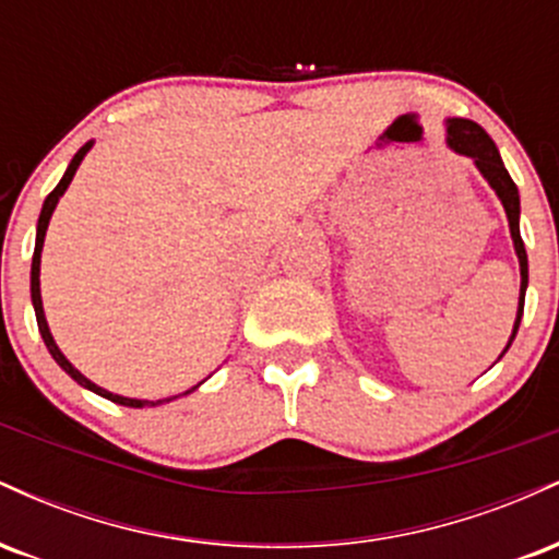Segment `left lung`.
<instances>
[{
    "instance_id": "obj_1",
    "label": "left lung",
    "mask_w": 559,
    "mask_h": 559,
    "mask_svg": "<svg viewBox=\"0 0 559 559\" xmlns=\"http://www.w3.org/2000/svg\"><path fill=\"white\" fill-rule=\"evenodd\" d=\"M447 133H449V139H447L449 146H452L454 152H460V155H467V157L476 159L478 170L484 173L486 181L491 183V189L497 191L499 199H502L507 221H510L512 241H515L518 260H521V301H518L515 329H512L510 342H507V346H504V352H507V349H510L512 338H515L518 325H521L523 305H525V286H528V254H525V247H523V239H521V226H518V217H521V199H518V186L510 178V173H507L502 157H499L497 144H493L489 133H486L478 123H473V120H465V118H452L447 123ZM504 352H502V355H504Z\"/></svg>"
}]
</instances>
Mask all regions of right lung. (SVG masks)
I'll return each instance as SVG.
<instances>
[{
    "mask_svg": "<svg viewBox=\"0 0 559 559\" xmlns=\"http://www.w3.org/2000/svg\"><path fill=\"white\" fill-rule=\"evenodd\" d=\"M92 150V141H88L86 146H81L79 152H75V157L70 159V165H68V170H66V176H62V181L55 186V191L52 194H49L47 199H44V207H41V215H38V228H36V249H34V262H31V299H34V310H36V323H38V331H41V338H44V344H47V349H49V355L55 357V362L60 365L62 370H66V373L73 378L75 383H81V386H86L88 391H94V394H99V396H105V400H110V402H115V404H126V407H146V404H150V407H155V404H163V402H170V400H157V402H144V400H128V396H118V394H110V391H105L102 386H96V383H92L88 381L86 376H81L79 370L73 368V365H70L68 360H66V355H62L60 349H57V344H55V338H52V333H49V325H47V318H44V307H41V288H38V265H41V247H44V236H47V226H49V217H52V213H55V207H57V202H60V197L66 194V189H68V183L73 181V176H75V170H79V165H81V159L86 157V152Z\"/></svg>",
    "mask_w": 559,
    "mask_h": 559,
    "instance_id": "obj_1",
    "label": "right lung"
}]
</instances>
